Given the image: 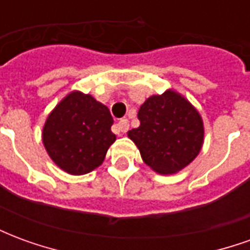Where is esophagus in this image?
<instances>
[{"label":"esophagus","instance_id":"esophagus-1","mask_svg":"<svg viewBox=\"0 0 250 250\" xmlns=\"http://www.w3.org/2000/svg\"><path fill=\"white\" fill-rule=\"evenodd\" d=\"M116 128L119 132H127L128 128H130V125H128V120L127 119H120L118 123H116Z\"/></svg>","mask_w":250,"mask_h":250}]
</instances>
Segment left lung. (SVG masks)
I'll return each instance as SVG.
<instances>
[{
    "mask_svg": "<svg viewBox=\"0 0 250 250\" xmlns=\"http://www.w3.org/2000/svg\"><path fill=\"white\" fill-rule=\"evenodd\" d=\"M138 128L128 131L142 159L159 174H173L198 155L204 143L202 119L188 100L174 91L142 104Z\"/></svg>",
    "mask_w": 250,
    "mask_h": 250,
    "instance_id": "obj_1",
    "label": "left lung"
}]
</instances>
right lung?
I'll list each match as a JSON object with an SVG mask.
<instances>
[{
  "instance_id": "right-lung-1",
  "label": "right lung",
  "mask_w": 250,
  "mask_h": 250,
  "mask_svg": "<svg viewBox=\"0 0 250 250\" xmlns=\"http://www.w3.org/2000/svg\"><path fill=\"white\" fill-rule=\"evenodd\" d=\"M109 109L91 95L72 92L51 112L42 142L52 161L64 171L82 175L103 163L116 139Z\"/></svg>"
}]
</instances>
